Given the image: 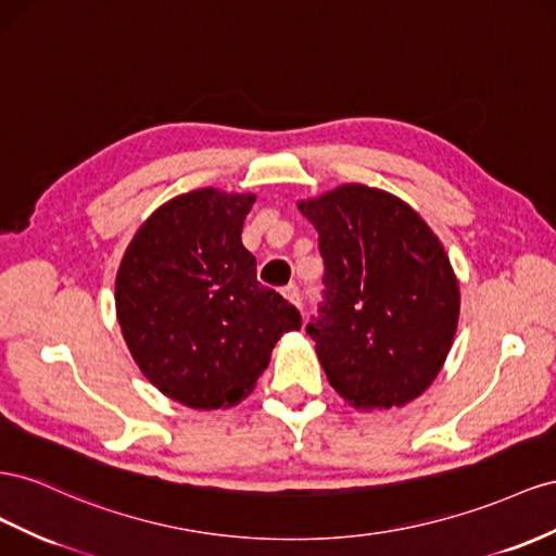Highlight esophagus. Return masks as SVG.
Returning <instances> with one entry per match:
<instances>
[{
  "instance_id": "obj_1",
  "label": "esophagus",
  "mask_w": 556,
  "mask_h": 556,
  "mask_svg": "<svg viewBox=\"0 0 556 556\" xmlns=\"http://www.w3.org/2000/svg\"><path fill=\"white\" fill-rule=\"evenodd\" d=\"M282 296L288 299V302H290L292 306L302 308V294H299V288H296V285H288V288L282 290Z\"/></svg>"
}]
</instances>
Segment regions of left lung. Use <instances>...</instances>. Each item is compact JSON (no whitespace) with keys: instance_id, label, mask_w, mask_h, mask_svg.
I'll list each match as a JSON object with an SVG mask.
<instances>
[{"instance_id":"obj_1","label":"left lung","mask_w":556,"mask_h":556,"mask_svg":"<svg viewBox=\"0 0 556 556\" xmlns=\"http://www.w3.org/2000/svg\"><path fill=\"white\" fill-rule=\"evenodd\" d=\"M296 207L320 236L325 304L306 332L329 386L355 409L404 407L438 377L458 327L442 241L409 203L365 185Z\"/></svg>"}]
</instances>
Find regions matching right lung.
Masks as SVG:
<instances>
[{
    "label": "right lung",
    "instance_id": "add662e5",
    "mask_svg": "<svg viewBox=\"0 0 556 556\" xmlns=\"http://www.w3.org/2000/svg\"><path fill=\"white\" fill-rule=\"evenodd\" d=\"M254 193H179L135 231L116 271V320L135 365L191 409H227L252 393L299 311L257 282L243 248Z\"/></svg>",
    "mask_w": 556,
    "mask_h": 556
}]
</instances>
